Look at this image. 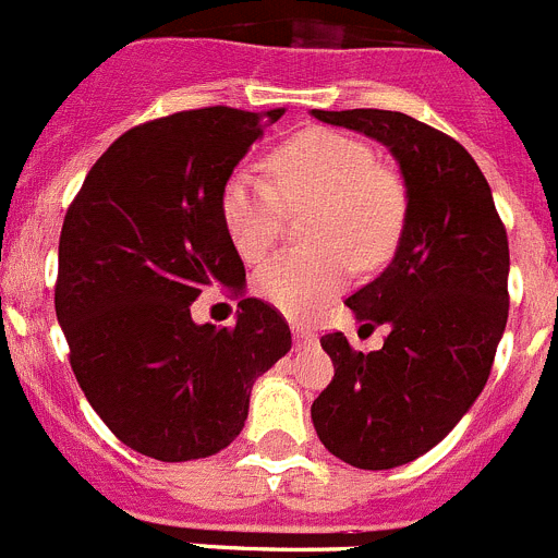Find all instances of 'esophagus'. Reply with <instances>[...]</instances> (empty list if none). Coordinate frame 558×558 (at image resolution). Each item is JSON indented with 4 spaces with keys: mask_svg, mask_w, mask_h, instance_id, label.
Masks as SVG:
<instances>
[{
    "mask_svg": "<svg viewBox=\"0 0 558 558\" xmlns=\"http://www.w3.org/2000/svg\"><path fill=\"white\" fill-rule=\"evenodd\" d=\"M315 332H310L307 327H302V324H293V343L295 349H302V347H313L315 343Z\"/></svg>",
    "mask_w": 558,
    "mask_h": 558,
    "instance_id": "esophagus-1",
    "label": "esophagus"
}]
</instances>
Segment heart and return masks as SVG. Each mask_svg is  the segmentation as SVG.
<instances>
[{"label": "heart", "instance_id": "b5f03b06", "mask_svg": "<svg viewBox=\"0 0 558 558\" xmlns=\"http://www.w3.org/2000/svg\"><path fill=\"white\" fill-rule=\"evenodd\" d=\"M268 179L236 170L220 195V220L245 263L270 254L290 211H310L304 234L315 248L270 259L254 279L259 299L290 318H313L347 288L354 265L374 270L397 251L408 192L397 172L347 133L310 128L270 153Z\"/></svg>", "mask_w": 558, "mask_h": 558}]
</instances>
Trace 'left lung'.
Returning <instances> with one entry per match:
<instances>
[{"label": "left lung", "mask_w": 558, "mask_h": 558, "mask_svg": "<svg viewBox=\"0 0 558 558\" xmlns=\"http://www.w3.org/2000/svg\"><path fill=\"white\" fill-rule=\"evenodd\" d=\"M313 117L383 142L405 179L397 254L347 299L366 327L391 332L368 354L343 332L324 335L335 377L313 402L315 433L335 458L391 470L436 447L486 386L509 318V236L489 181L452 136L379 108Z\"/></svg>", "instance_id": "left-lung-1"}]
</instances>
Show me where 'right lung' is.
<instances>
[{
	"label": "right lung",
	"mask_w": 558,
	"mask_h": 558,
	"mask_svg": "<svg viewBox=\"0 0 558 558\" xmlns=\"http://www.w3.org/2000/svg\"><path fill=\"white\" fill-rule=\"evenodd\" d=\"M282 113L209 106L142 122L66 209L56 313L69 363L108 430L142 456L192 461L229 447L256 377L290 352L288 322L259 299H240L234 327L190 315L206 288L243 290L220 195Z\"/></svg>",
	"instance_id": "right-lung-1"
}]
</instances>
